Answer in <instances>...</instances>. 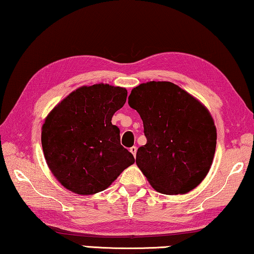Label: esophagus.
<instances>
[{
    "label": "esophagus",
    "mask_w": 254,
    "mask_h": 254,
    "mask_svg": "<svg viewBox=\"0 0 254 254\" xmlns=\"http://www.w3.org/2000/svg\"><path fill=\"white\" fill-rule=\"evenodd\" d=\"M129 151L131 152V154L134 155V157H135V155H136V152H137V147H136V146H131L130 149H129Z\"/></svg>",
    "instance_id": "1"
}]
</instances>
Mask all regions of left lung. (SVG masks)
I'll return each instance as SVG.
<instances>
[{"mask_svg": "<svg viewBox=\"0 0 254 254\" xmlns=\"http://www.w3.org/2000/svg\"><path fill=\"white\" fill-rule=\"evenodd\" d=\"M129 107L143 120L145 145L136 165L162 194H185L205 178L216 151L217 129L208 109L170 81L131 89Z\"/></svg>", "mask_w": 254, "mask_h": 254, "instance_id": "obj_1", "label": "left lung"}]
</instances>
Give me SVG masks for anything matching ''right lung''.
<instances>
[{
    "label": "right lung",
    "instance_id": "1",
    "mask_svg": "<svg viewBox=\"0 0 254 254\" xmlns=\"http://www.w3.org/2000/svg\"><path fill=\"white\" fill-rule=\"evenodd\" d=\"M126 99L124 87L81 86L45 118L44 157L54 177L67 190L80 195L102 192L135 162L120 144L119 128L111 123Z\"/></svg>",
    "mask_w": 254,
    "mask_h": 254
}]
</instances>
